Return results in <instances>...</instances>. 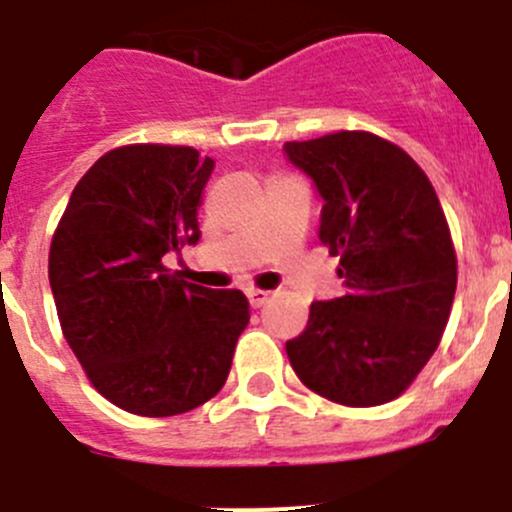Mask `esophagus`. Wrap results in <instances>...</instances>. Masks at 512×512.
I'll list each match as a JSON object with an SVG mask.
<instances>
[{"label":"esophagus","mask_w":512,"mask_h":512,"mask_svg":"<svg viewBox=\"0 0 512 512\" xmlns=\"http://www.w3.org/2000/svg\"><path fill=\"white\" fill-rule=\"evenodd\" d=\"M246 297H248V302H251V307L259 309V307H264L266 302H269L271 292H266V289H248Z\"/></svg>","instance_id":"obj_1"}]
</instances>
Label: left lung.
<instances>
[{
	"label": "left lung",
	"instance_id": "obj_1",
	"mask_svg": "<svg viewBox=\"0 0 512 512\" xmlns=\"http://www.w3.org/2000/svg\"><path fill=\"white\" fill-rule=\"evenodd\" d=\"M325 200L320 241L340 259L345 294L312 302L287 342L309 391L342 406H381L437 350L457 289V256L437 192L419 164L370 131L284 144Z\"/></svg>",
	"mask_w": 512,
	"mask_h": 512
}]
</instances>
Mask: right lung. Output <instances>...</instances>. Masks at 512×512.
Returning <instances> with one entry per match:
<instances>
[{"instance_id": "right-lung-1", "label": "right lung", "mask_w": 512, "mask_h": 512, "mask_svg": "<svg viewBox=\"0 0 512 512\" xmlns=\"http://www.w3.org/2000/svg\"><path fill=\"white\" fill-rule=\"evenodd\" d=\"M215 162L192 147L129 144L75 185L50 243L48 276L70 350L103 398L137 416H177L223 388L248 299L162 264L195 246Z\"/></svg>"}]
</instances>
